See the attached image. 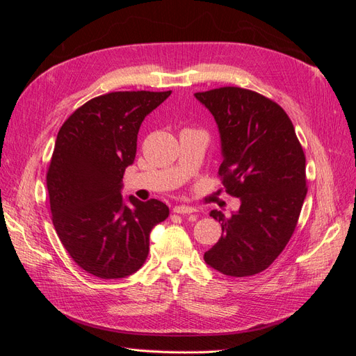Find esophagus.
Wrapping results in <instances>:
<instances>
[{
	"label": "esophagus",
	"mask_w": 356,
	"mask_h": 356,
	"mask_svg": "<svg viewBox=\"0 0 356 356\" xmlns=\"http://www.w3.org/2000/svg\"><path fill=\"white\" fill-rule=\"evenodd\" d=\"M174 212L175 213H181V215H187V213H195L197 212L195 208L191 207H187V204H179V207H175L174 208Z\"/></svg>",
	"instance_id": "esophagus-1"
}]
</instances>
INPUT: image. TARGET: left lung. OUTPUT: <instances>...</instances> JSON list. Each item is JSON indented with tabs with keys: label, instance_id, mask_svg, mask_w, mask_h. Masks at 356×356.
<instances>
[{
	"label": "left lung",
	"instance_id": "left-lung-1",
	"mask_svg": "<svg viewBox=\"0 0 356 356\" xmlns=\"http://www.w3.org/2000/svg\"><path fill=\"white\" fill-rule=\"evenodd\" d=\"M212 113L221 135L218 177L241 199L204 261L222 275L254 276L270 266L293 236L307 193L306 156L293 122L275 101L250 89L224 86L195 93Z\"/></svg>",
	"mask_w": 356,
	"mask_h": 356
}]
</instances>
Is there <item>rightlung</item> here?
I'll use <instances>...</instances> for the list:
<instances>
[{
  "instance_id": "1",
  "label": "right lung",
  "mask_w": 356,
  "mask_h": 356,
  "mask_svg": "<svg viewBox=\"0 0 356 356\" xmlns=\"http://www.w3.org/2000/svg\"><path fill=\"white\" fill-rule=\"evenodd\" d=\"M110 92L83 104L58 132L47 169L51 221L63 248L88 273L118 279L135 273L149 251V232L169 217L163 202L122 197L139 126L170 95Z\"/></svg>"
}]
</instances>
